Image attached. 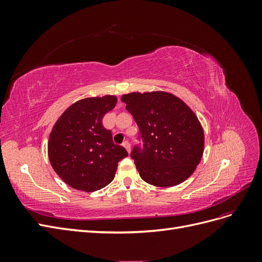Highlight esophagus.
Segmentation results:
<instances>
[{
    "label": "esophagus",
    "mask_w": 262,
    "mask_h": 262,
    "mask_svg": "<svg viewBox=\"0 0 262 262\" xmlns=\"http://www.w3.org/2000/svg\"><path fill=\"white\" fill-rule=\"evenodd\" d=\"M124 147H125V149L126 150H128V152L130 153L131 152V145H130V143H129V142L128 141H124L123 142V144H122Z\"/></svg>",
    "instance_id": "esophagus-1"
}]
</instances>
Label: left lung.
<instances>
[{"instance_id":"left-lung-1","label":"left lung","mask_w":262,"mask_h":262,"mask_svg":"<svg viewBox=\"0 0 262 262\" xmlns=\"http://www.w3.org/2000/svg\"><path fill=\"white\" fill-rule=\"evenodd\" d=\"M121 100L143 142V147L136 145L131 152L141 178L153 186L172 187L191 176L203 155L204 133L189 106L161 91L125 94Z\"/></svg>"}]
</instances>
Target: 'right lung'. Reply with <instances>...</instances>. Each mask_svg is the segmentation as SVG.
Instances as JSON below:
<instances>
[{"label":"right lung","instance_id":"1","mask_svg":"<svg viewBox=\"0 0 262 262\" xmlns=\"http://www.w3.org/2000/svg\"><path fill=\"white\" fill-rule=\"evenodd\" d=\"M117 97L106 95L77 100L61 115L48 141V156L58 176L77 190L93 192L115 178L118 163L128 156L113 141L102 118L113 110Z\"/></svg>","mask_w":262,"mask_h":262}]
</instances>
